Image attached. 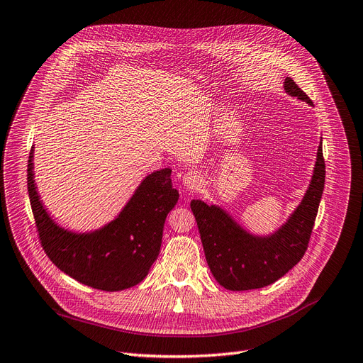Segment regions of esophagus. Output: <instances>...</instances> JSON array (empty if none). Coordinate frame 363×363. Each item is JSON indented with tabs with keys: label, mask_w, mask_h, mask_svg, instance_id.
Segmentation results:
<instances>
[{
	"label": "esophagus",
	"mask_w": 363,
	"mask_h": 363,
	"mask_svg": "<svg viewBox=\"0 0 363 363\" xmlns=\"http://www.w3.org/2000/svg\"><path fill=\"white\" fill-rule=\"evenodd\" d=\"M182 184H184V186L186 188L188 191L194 193L201 186L203 178H201V175H200L197 170H190V172H186L185 175L182 177Z\"/></svg>",
	"instance_id": "obj_1"
}]
</instances>
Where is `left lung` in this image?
<instances>
[{
	"label": "left lung",
	"instance_id": "8db88e82",
	"mask_svg": "<svg viewBox=\"0 0 363 363\" xmlns=\"http://www.w3.org/2000/svg\"><path fill=\"white\" fill-rule=\"evenodd\" d=\"M286 93L313 105L311 99L286 77ZM325 186L322 139L316 164L307 191L281 224L269 235L245 230L225 209L203 200H191L200 239L209 269L220 286L230 291H249L269 286L285 276L304 257Z\"/></svg>",
	"mask_w": 363,
	"mask_h": 363
}]
</instances>
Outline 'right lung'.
<instances>
[{
	"label": "right lung",
	"instance_id": "1",
	"mask_svg": "<svg viewBox=\"0 0 363 363\" xmlns=\"http://www.w3.org/2000/svg\"><path fill=\"white\" fill-rule=\"evenodd\" d=\"M34 147L28 160V194L43 249L60 272L94 289L116 292L143 281L159 257L167 213L179 193L172 169L150 173L121 212L102 228L75 233L60 227L40 200Z\"/></svg>",
	"mask_w": 363,
	"mask_h": 363
}]
</instances>
